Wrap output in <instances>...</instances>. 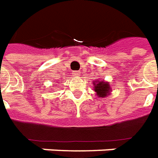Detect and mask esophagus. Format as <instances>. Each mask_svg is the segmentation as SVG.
Masks as SVG:
<instances>
[{"instance_id": "obj_1", "label": "esophagus", "mask_w": 158, "mask_h": 158, "mask_svg": "<svg viewBox=\"0 0 158 158\" xmlns=\"http://www.w3.org/2000/svg\"><path fill=\"white\" fill-rule=\"evenodd\" d=\"M79 71H75V72H73V77H79Z\"/></svg>"}]
</instances>
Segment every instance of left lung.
Returning <instances> with one entry per match:
<instances>
[{"mask_svg": "<svg viewBox=\"0 0 158 158\" xmlns=\"http://www.w3.org/2000/svg\"><path fill=\"white\" fill-rule=\"evenodd\" d=\"M94 90L99 98H106L111 94L112 89L109 82L106 81H94Z\"/></svg>", "mask_w": 158, "mask_h": 158, "instance_id": "1", "label": "left lung"}]
</instances>
